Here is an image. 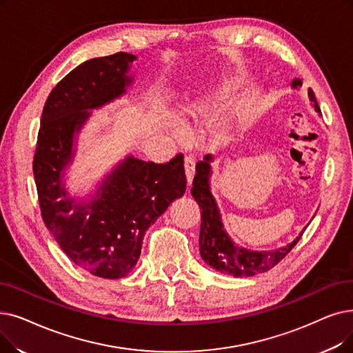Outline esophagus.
I'll return each instance as SVG.
<instances>
[{
    "label": "esophagus",
    "mask_w": 353,
    "mask_h": 353,
    "mask_svg": "<svg viewBox=\"0 0 353 353\" xmlns=\"http://www.w3.org/2000/svg\"><path fill=\"white\" fill-rule=\"evenodd\" d=\"M194 165H196V160L193 157L185 159V173H186V180H188V188H190V185H192V179L194 174Z\"/></svg>",
    "instance_id": "esophagus-1"
}]
</instances>
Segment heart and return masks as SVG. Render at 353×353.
Wrapping results in <instances>:
<instances>
[{
  "label": "heart",
  "mask_w": 353,
  "mask_h": 353,
  "mask_svg": "<svg viewBox=\"0 0 353 353\" xmlns=\"http://www.w3.org/2000/svg\"><path fill=\"white\" fill-rule=\"evenodd\" d=\"M247 85V79L241 74L223 73L214 79L201 94L188 99L181 105L179 114V125L183 131L189 130L193 124L202 122L218 114L223 106L231 102L239 90ZM251 99L236 98L231 108L228 110L226 118L219 125V134H225L236 127L245 125L251 119Z\"/></svg>",
  "instance_id": "1"
}]
</instances>
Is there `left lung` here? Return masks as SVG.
Wrapping results in <instances>:
<instances>
[{"mask_svg": "<svg viewBox=\"0 0 353 353\" xmlns=\"http://www.w3.org/2000/svg\"><path fill=\"white\" fill-rule=\"evenodd\" d=\"M300 88L301 81L294 78L293 82H291V89L297 90ZM309 101L312 102L310 105L313 106L314 111L320 114V108L312 89H309ZM213 161L214 157L212 154H208L203 157L202 161L196 164V174L192 188V196L194 197V201L197 202L199 208H201L202 213L201 235H199L201 256L213 270L228 275H234V277H252V275L258 272H265L275 264L280 263L291 251V248L294 247L303 235L305 228L293 242L287 243L285 247L281 248L270 251H255L251 248L239 247L226 232L221 209L210 189Z\"/></svg>", "mask_w": 353, "mask_h": 353, "instance_id": "obj_1", "label": "left lung"}]
</instances>
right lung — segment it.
I'll return each mask as SVG.
<instances>
[{
  "mask_svg": "<svg viewBox=\"0 0 353 353\" xmlns=\"http://www.w3.org/2000/svg\"><path fill=\"white\" fill-rule=\"evenodd\" d=\"M137 56L95 57L60 81L44 103L33 161L43 221L72 261L101 279L135 267L147 229L186 192L181 154L156 164L131 154L83 197L68 189L79 135L92 111L127 95Z\"/></svg>",
  "mask_w": 353,
  "mask_h": 353,
  "instance_id": "obj_1",
  "label": "right lung"
}]
</instances>
